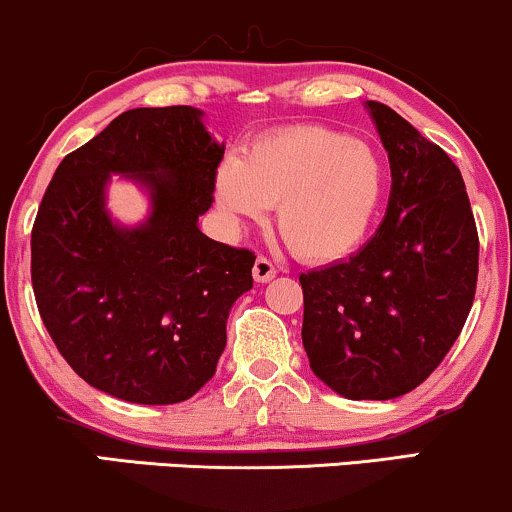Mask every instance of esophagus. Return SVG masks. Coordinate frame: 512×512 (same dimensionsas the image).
I'll use <instances>...</instances> for the list:
<instances>
[{"instance_id":"1","label":"esophagus","mask_w":512,"mask_h":512,"mask_svg":"<svg viewBox=\"0 0 512 512\" xmlns=\"http://www.w3.org/2000/svg\"><path fill=\"white\" fill-rule=\"evenodd\" d=\"M275 278V266L268 261V258L258 256L254 263V280L256 282H270Z\"/></svg>"}]
</instances>
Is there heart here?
Masks as SVG:
<instances>
[{
  "instance_id": "heart-1",
  "label": "heart",
  "mask_w": 512,
  "mask_h": 512,
  "mask_svg": "<svg viewBox=\"0 0 512 512\" xmlns=\"http://www.w3.org/2000/svg\"><path fill=\"white\" fill-rule=\"evenodd\" d=\"M381 153L362 138L302 126L251 143L225 160L213 194L232 227L263 222L275 206L282 237L299 256L330 263L350 256L371 232L386 196Z\"/></svg>"
}]
</instances>
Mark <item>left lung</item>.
Segmentation results:
<instances>
[{
    "instance_id": "1",
    "label": "left lung",
    "mask_w": 512,
    "mask_h": 512,
    "mask_svg": "<svg viewBox=\"0 0 512 512\" xmlns=\"http://www.w3.org/2000/svg\"><path fill=\"white\" fill-rule=\"evenodd\" d=\"M390 162L386 218L347 261L299 275L311 371L347 400H393L429 378L477 290L479 239L465 182L443 148L366 100Z\"/></svg>"
}]
</instances>
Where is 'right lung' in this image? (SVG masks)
<instances>
[{
  "label": "right lung",
  "mask_w": 512,
  "mask_h": 512,
  "mask_svg": "<svg viewBox=\"0 0 512 512\" xmlns=\"http://www.w3.org/2000/svg\"><path fill=\"white\" fill-rule=\"evenodd\" d=\"M225 143L196 107H136L59 162L30 234L42 323L83 381L136 405L189 400L213 378L256 256L198 230ZM112 176L149 198L124 226Z\"/></svg>",
  "instance_id": "add662e5"
}]
</instances>
